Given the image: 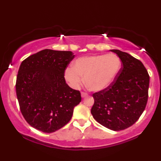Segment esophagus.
Returning <instances> with one entry per match:
<instances>
[{
  "instance_id": "1",
  "label": "esophagus",
  "mask_w": 161,
  "mask_h": 161,
  "mask_svg": "<svg viewBox=\"0 0 161 161\" xmlns=\"http://www.w3.org/2000/svg\"><path fill=\"white\" fill-rule=\"evenodd\" d=\"M81 96H82V98L86 97L88 96V94H87V93H85V92H82L81 93Z\"/></svg>"
}]
</instances>
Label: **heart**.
Masks as SVG:
<instances>
[{
	"instance_id": "heart-1",
	"label": "heart",
	"mask_w": 161,
	"mask_h": 161,
	"mask_svg": "<svg viewBox=\"0 0 161 161\" xmlns=\"http://www.w3.org/2000/svg\"><path fill=\"white\" fill-rule=\"evenodd\" d=\"M122 63L115 54H103L79 58L73 67L65 69L64 77L73 88L84 82L92 92H101L111 86L121 72Z\"/></svg>"
}]
</instances>
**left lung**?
<instances>
[{"instance_id":"8db88e82","label":"left lung","mask_w":161,"mask_h":161,"mask_svg":"<svg viewBox=\"0 0 161 161\" xmlns=\"http://www.w3.org/2000/svg\"><path fill=\"white\" fill-rule=\"evenodd\" d=\"M110 51L120 58L122 67L111 86L93 94L91 112L100 125L119 131L132 126L145 110L149 75L142 62L130 54L119 49Z\"/></svg>"}]
</instances>
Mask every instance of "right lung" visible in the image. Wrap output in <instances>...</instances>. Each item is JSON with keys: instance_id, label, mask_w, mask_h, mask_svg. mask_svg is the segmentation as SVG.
<instances>
[{"instance_id": "add662e5", "label": "right lung", "mask_w": 161, "mask_h": 161, "mask_svg": "<svg viewBox=\"0 0 161 161\" xmlns=\"http://www.w3.org/2000/svg\"><path fill=\"white\" fill-rule=\"evenodd\" d=\"M75 55L70 51L43 49L19 67L15 90L23 117L31 127L53 133L70 121L81 102L79 91L69 87L64 71Z\"/></svg>"}]
</instances>
